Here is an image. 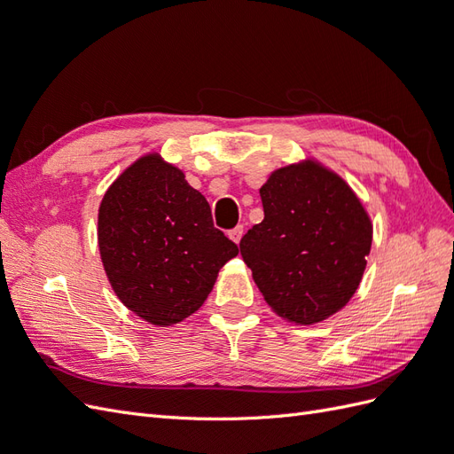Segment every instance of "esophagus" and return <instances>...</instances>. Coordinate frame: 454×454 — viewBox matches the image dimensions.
<instances>
[{
	"instance_id": "obj_1",
	"label": "esophagus",
	"mask_w": 454,
	"mask_h": 454,
	"mask_svg": "<svg viewBox=\"0 0 454 454\" xmlns=\"http://www.w3.org/2000/svg\"><path fill=\"white\" fill-rule=\"evenodd\" d=\"M242 232H244V225H237L235 229H231L229 231V237H231V240L232 242H240V239H242Z\"/></svg>"
}]
</instances>
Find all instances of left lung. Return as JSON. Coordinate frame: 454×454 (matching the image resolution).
Instances as JSON below:
<instances>
[{
	"label": "left lung",
	"instance_id": "1",
	"mask_svg": "<svg viewBox=\"0 0 454 454\" xmlns=\"http://www.w3.org/2000/svg\"><path fill=\"white\" fill-rule=\"evenodd\" d=\"M259 193L265 217L240 240L244 263L282 318L325 320L348 303L367 263L373 229L362 202L316 162L277 170Z\"/></svg>",
	"mask_w": 454,
	"mask_h": 454
}]
</instances>
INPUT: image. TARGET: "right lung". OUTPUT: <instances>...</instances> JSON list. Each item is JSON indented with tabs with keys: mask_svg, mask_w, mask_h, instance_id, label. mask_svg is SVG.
Returning a JSON list of instances; mask_svg holds the SVG:
<instances>
[{
	"mask_svg": "<svg viewBox=\"0 0 454 454\" xmlns=\"http://www.w3.org/2000/svg\"><path fill=\"white\" fill-rule=\"evenodd\" d=\"M102 263L117 297L155 325L202 307L239 246L214 227L210 204L159 155L136 160L98 212Z\"/></svg>",
	"mask_w": 454,
	"mask_h": 454,
	"instance_id": "right-lung-1",
	"label": "right lung"
}]
</instances>
